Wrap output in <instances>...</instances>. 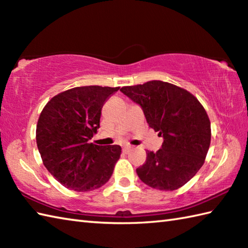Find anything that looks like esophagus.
I'll use <instances>...</instances> for the list:
<instances>
[{
	"mask_svg": "<svg viewBox=\"0 0 248 248\" xmlns=\"http://www.w3.org/2000/svg\"><path fill=\"white\" fill-rule=\"evenodd\" d=\"M132 149V146H130V145H125V146H124V148H123V151L124 152H125V154H128V152Z\"/></svg>",
	"mask_w": 248,
	"mask_h": 248,
	"instance_id": "1",
	"label": "esophagus"
}]
</instances>
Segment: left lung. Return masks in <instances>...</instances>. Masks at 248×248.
<instances>
[{
    "instance_id": "left-lung-1",
    "label": "left lung",
    "mask_w": 248,
    "mask_h": 248,
    "mask_svg": "<svg viewBox=\"0 0 248 248\" xmlns=\"http://www.w3.org/2000/svg\"><path fill=\"white\" fill-rule=\"evenodd\" d=\"M120 92L141 108L149 127L163 138L162 148L147 151L146 162L136 170L147 186L175 191L203 165L211 141L208 114L186 89L162 81L124 86Z\"/></svg>"
}]
</instances>
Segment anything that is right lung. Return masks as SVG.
<instances>
[{
	"mask_svg": "<svg viewBox=\"0 0 248 248\" xmlns=\"http://www.w3.org/2000/svg\"><path fill=\"white\" fill-rule=\"evenodd\" d=\"M119 87L68 89L46 103L36 128L44 165L57 181L77 192L101 187L112 176L121 154L118 145L89 143L100 128L104 102Z\"/></svg>",
	"mask_w": 248,
	"mask_h": 248,
	"instance_id": "add662e5",
	"label": "right lung"
}]
</instances>
